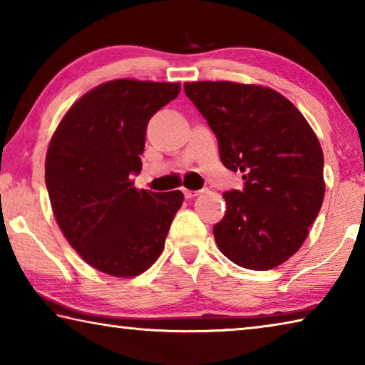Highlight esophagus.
<instances>
[{
    "mask_svg": "<svg viewBox=\"0 0 365 365\" xmlns=\"http://www.w3.org/2000/svg\"><path fill=\"white\" fill-rule=\"evenodd\" d=\"M183 195H185V197H188V200H191V197H196L197 195H200V191H193V190H183Z\"/></svg>",
    "mask_w": 365,
    "mask_h": 365,
    "instance_id": "1",
    "label": "esophagus"
}]
</instances>
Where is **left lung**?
Listing matches in <instances>:
<instances>
[{"label":"left lung","instance_id":"8db88e82","mask_svg":"<svg viewBox=\"0 0 365 365\" xmlns=\"http://www.w3.org/2000/svg\"><path fill=\"white\" fill-rule=\"evenodd\" d=\"M227 169L243 172V191L224 193L227 212L214 225L222 255L240 267L269 270L301 248L322 207L324 153L294 104L262 85L187 82Z\"/></svg>","mask_w":365,"mask_h":365}]
</instances>
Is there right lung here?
<instances>
[{"instance_id":"obj_1","label":"right lung","mask_w":365,"mask_h":365,"mask_svg":"<svg viewBox=\"0 0 365 365\" xmlns=\"http://www.w3.org/2000/svg\"><path fill=\"white\" fill-rule=\"evenodd\" d=\"M180 83L117 78L72 104L49 141L45 180L61 232L86 264L128 279L164 250L182 191L133 187L146 127Z\"/></svg>"}]
</instances>
